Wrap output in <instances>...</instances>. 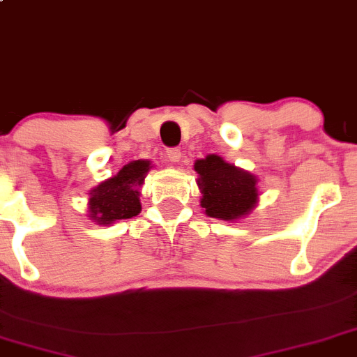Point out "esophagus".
<instances>
[{"label":"esophagus","mask_w":357,"mask_h":357,"mask_svg":"<svg viewBox=\"0 0 357 357\" xmlns=\"http://www.w3.org/2000/svg\"><path fill=\"white\" fill-rule=\"evenodd\" d=\"M167 158L171 162H179V158H181V150H179V148H169Z\"/></svg>","instance_id":"1"}]
</instances>
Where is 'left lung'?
Masks as SVG:
<instances>
[{"instance_id":"obj_1","label":"left lung","mask_w":357,"mask_h":357,"mask_svg":"<svg viewBox=\"0 0 357 357\" xmlns=\"http://www.w3.org/2000/svg\"><path fill=\"white\" fill-rule=\"evenodd\" d=\"M193 167L199 174L197 185L202 193L200 206L207 216L231 221L255 207L258 199L255 176L227 164L218 155L197 160Z\"/></svg>"}]
</instances>
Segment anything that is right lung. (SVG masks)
Returning <instances> with one entry per match:
<instances>
[{
	"instance_id": "obj_1",
	"label": "right lung",
	"mask_w": 357,
	"mask_h": 357,
	"mask_svg": "<svg viewBox=\"0 0 357 357\" xmlns=\"http://www.w3.org/2000/svg\"><path fill=\"white\" fill-rule=\"evenodd\" d=\"M148 171L150 162H130L115 178L106 179L105 183L96 186L89 199L92 220L99 225H109L116 220L137 216L141 213L137 186L143 185Z\"/></svg>"
}]
</instances>
